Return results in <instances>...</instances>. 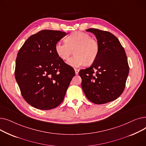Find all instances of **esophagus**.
<instances>
[{
	"mask_svg": "<svg viewBox=\"0 0 146 146\" xmlns=\"http://www.w3.org/2000/svg\"><path fill=\"white\" fill-rule=\"evenodd\" d=\"M74 71H75V73H76V74H78V73H79V69H78V68H74Z\"/></svg>",
	"mask_w": 146,
	"mask_h": 146,
	"instance_id": "34e87169",
	"label": "esophagus"
}]
</instances>
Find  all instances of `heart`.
Returning a JSON list of instances; mask_svg holds the SVG:
<instances>
[{"instance_id":"b5f03b06","label":"heart","mask_w":146,"mask_h":146,"mask_svg":"<svg viewBox=\"0 0 146 146\" xmlns=\"http://www.w3.org/2000/svg\"><path fill=\"white\" fill-rule=\"evenodd\" d=\"M65 41L57 42L55 51L58 57L63 60H68L74 51L75 55L67 61L69 65L80 67L86 63L92 64L98 56L99 42L87 33L74 32L66 38Z\"/></svg>"}]
</instances>
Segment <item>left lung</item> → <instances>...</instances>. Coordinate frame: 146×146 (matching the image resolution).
Listing matches in <instances>:
<instances>
[{
  "label": "left lung",
  "instance_id": "left-lung-1",
  "mask_svg": "<svg viewBox=\"0 0 146 146\" xmlns=\"http://www.w3.org/2000/svg\"><path fill=\"white\" fill-rule=\"evenodd\" d=\"M86 31L96 36L99 52L92 64L79 72L82 88L92 102L106 104L123 92L129 73L127 57L119 41L111 33L95 28Z\"/></svg>",
  "mask_w": 146,
  "mask_h": 146
}]
</instances>
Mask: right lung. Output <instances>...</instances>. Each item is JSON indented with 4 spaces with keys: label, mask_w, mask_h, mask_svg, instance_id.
<instances>
[{
    "label": "right lung",
    "mask_w": 146,
    "mask_h": 146,
    "mask_svg": "<svg viewBox=\"0 0 146 146\" xmlns=\"http://www.w3.org/2000/svg\"><path fill=\"white\" fill-rule=\"evenodd\" d=\"M66 35L45 29L30 36L18 52L15 76L22 97L41 110L56 108L63 102L75 72L60 59L55 45Z\"/></svg>",
    "instance_id": "obj_1"
}]
</instances>
